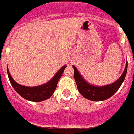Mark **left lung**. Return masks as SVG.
<instances>
[{"mask_svg":"<svg viewBox=\"0 0 134 134\" xmlns=\"http://www.w3.org/2000/svg\"><path fill=\"white\" fill-rule=\"evenodd\" d=\"M74 70V79L76 82L77 87L81 94L86 99L92 101H104L111 97L113 95L119 90L122 83L125 79L128 68V62L122 74L115 82L111 84L104 86H96L87 83L78 71L75 66H72Z\"/></svg>","mask_w":134,"mask_h":134,"instance_id":"obj_1","label":"left lung"}]
</instances>
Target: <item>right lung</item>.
Segmentation results:
<instances>
[{
    "mask_svg": "<svg viewBox=\"0 0 134 134\" xmlns=\"http://www.w3.org/2000/svg\"><path fill=\"white\" fill-rule=\"evenodd\" d=\"M66 68V66H63L51 80L45 84L37 87H25L18 84L12 77L8 68H7V71L10 83L15 91L23 98L37 102L47 100L52 96L56 89L58 81Z\"/></svg>",
    "mask_w": 134,
    "mask_h": 134,
    "instance_id": "add662e5",
    "label": "right lung"
}]
</instances>
